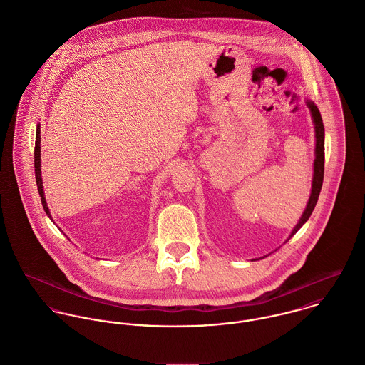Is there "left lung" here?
Returning a JSON list of instances; mask_svg holds the SVG:
<instances>
[{
	"mask_svg": "<svg viewBox=\"0 0 365 365\" xmlns=\"http://www.w3.org/2000/svg\"><path fill=\"white\" fill-rule=\"evenodd\" d=\"M306 103H307V107L312 113V118H313V123H314V133H316V148H314V156L316 158H314V166H313V182H312V193H310L307 206H306L302 217L299 220V222L292 230L289 238L297 232V230L309 220L312 212L314 210V206L317 203V199H319V195H320V190H322L323 175H324V127H323V120H322L320 111L316 107V104L310 100H307Z\"/></svg>",
	"mask_w": 365,
	"mask_h": 365,
	"instance_id": "left-lung-1",
	"label": "left lung"
}]
</instances>
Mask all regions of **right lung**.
<instances>
[{
  "label": "right lung",
  "mask_w": 365,
  "mask_h": 365,
  "mask_svg": "<svg viewBox=\"0 0 365 365\" xmlns=\"http://www.w3.org/2000/svg\"><path fill=\"white\" fill-rule=\"evenodd\" d=\"M35 178H36V186H38V192H39V196H41L43 210L48 215V217L52 220L51 212H49L48 205H46V199H45V193H43V185H42V176H41V125L36 127V140H35Z\"/></svg>",
  "instance_id": "add662e5"
}]
</instances>
